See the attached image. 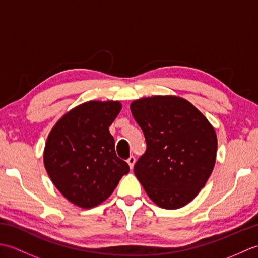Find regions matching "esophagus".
<instances>
[{"label":"esophagus","instance_id":"obj_1","mask_svg":"<svg viewBox=\"0 0 258 258\" xmlns=\"http://www.w3.org/2000/svg\"><path fill=\"white\" fill-rule=\"evenodd\" d=\"M134 163H135V157H134V156H130V157L127 158V164H128L131 168H133Z\"/></svg>","mask_w":258,"mask_h":258}]
</instances>
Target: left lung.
<instances>
[{"label": "left lung", "instance_id": "1", "mask_svg": "<svg viewBox=\"0 0 258 258\" xmlns=\"http://www.w3.org/2000/svg\"><path fill=\"white\" fill-rule=\"evenodd\" d=\"M131 111L146 141V152L134 165L135 176L160 207L176 210L188 204L215 165V130L193 104L178 96L140 98Z\"/></svg>", "mask_w": 258, "mask_h": 258}]
</instances>
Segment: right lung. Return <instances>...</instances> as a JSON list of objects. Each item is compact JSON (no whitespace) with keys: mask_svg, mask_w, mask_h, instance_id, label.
Masks as SVG:
<instances>
[{"mask_svg":"<svg viewBox=\"0 0 258 258\" xmlns=\"http://www.w3.org/2000/svg\"><path fill=\"white\" fill-rule=\"evenodd\" d=\"M122 108L117 101H90L58 119L47 136L44 166L61 194L82 208L107 200L130 172L116 156L108 127Z\"/></svg>","mask_w":258,"mask_h":258,"instance_id":"obj_1","label":"right lung"}]
</instances>
